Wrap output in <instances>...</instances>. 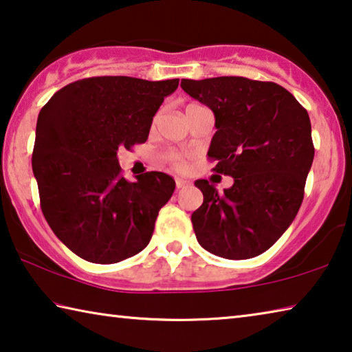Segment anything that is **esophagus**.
<instances>
[{
  "label": "esophagus",
  "instance_id": "esophagus-1",
  "mask_svg": "<svg viewBox=\"0 0 352 352\" xmlns=\"http://www.w3.org/2000/svg\"><path fill=\"white\" fill-rule=\"evenodd\" d=\"M188 184H190L188 180H183V178H180V177H177V178H175V186H177V189L188 186Z\"/></svg>",
  "mask_w": 352,
  "mask_h": 352
}]
</instances>
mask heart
<instances>
[{"mask_svg":"<svg viewBox=\"0 0 352 352\" xmlns=\"http://www.w3.org/2000/svg\"><path fill=\"white\" fill-rule=\"evenodd\" d=\"M164 158H166V162H169V163H170L172 166H174V168H177V169H183L184 166H186V160H184L183 155L175 152V151L166 152Z\"/></svg>","mask_w":352,"mask_h":352,"instance_id":"obj_1","label":"heart"}]
</instances>
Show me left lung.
<instances>
[{
  "label": "left lung",
  "mask_w": 352,
  "mask_h": 352,
  "mask_svg": "<svg viewBox=\"0 0 352 352\" xmlns=\"http://www.w3.org/2000/svg\"><path fill=\"white\" fill-rule=\"evenodd\" d=\"M190 98L210 107L216 129L208 157L212 170L234 178L220 194L197 180L204 204L190 220L208 252L226 259L254 258L294 222L314 162L311 119L275 82L222 76L182 79Z\"/></svg>",
  "instance_id": "obj_1"
}]
</instances>
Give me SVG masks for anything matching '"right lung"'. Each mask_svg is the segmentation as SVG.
<instances>
[{"instance_id": "right-lung-1", "label": "right lung", "mask_w": 352, "mask_h": 352, "mask_svg": "<svg viewBox=\"0 0 352 352\" xmlns=\"http://www.w3.org/2000/svg\"><path fill=\"white\" fill-rule=\"evenodd\" d=\"M177 87L178 79L88 77L63 87L40 110L32 152L40 206L79 258L115 264L147 247L175 182L163 172L127 182L118 148L146 142L155 113Z\"/></svg>"}]
</instances>
